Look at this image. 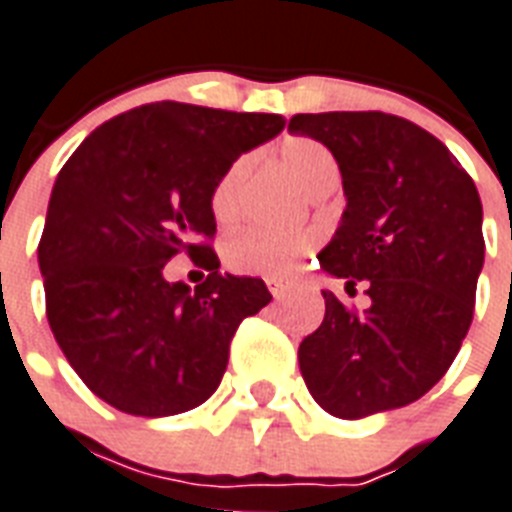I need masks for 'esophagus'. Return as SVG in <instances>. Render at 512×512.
Returning <instances> with one entry per match:
<instances>
[{
    "label": "esophagus",
    "instance_id": "1",
    "mask_svg": "<svg viewBox=\"0 0 512 512\" xmlns=\"http://www.w3.org/2000/svg\"><path fill=\"white\" fill-rule=\"evenodd\" d=\"M268 289H271L273 300H284L289 295V284H284L279 279H268Z\"/></svg>",
    "mask_w": 512,
    "mask_h": 512
}]
</instances>
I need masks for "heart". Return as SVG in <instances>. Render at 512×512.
<instances>
[{
  "instance_id": "b5f03b06",
  "label": "heart",
  "mask_w": 512,
  "mask_h": 512,
  "mask_svg": "<svg viewBox=\"0 0 512 512\" xmlns=\"http://www.w3.org/2000/svg\"><path fill=\"white\" fill-rule=\"evenodd\" d=\"M281 167L289 172L303 191H311L313 185L337 177V162L327 146L311 138H289L279 148ZM249 162H236L217 177L215 188L209 193V209L217 223H231L241 209V191L247 180ZM313 249L311 233H279L263 231V228H247L225 241L223 257L225 265L236 273L247 276H265V279H287Z\"/></svg>"
}]
</instances>
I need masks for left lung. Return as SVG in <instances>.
Here are the masks:
<instances>
[{
  "mask_svg": "<svg viewBox=\"0 0 512 512\" xmlns=\"http://www.w3.org/2000/svg\"><path fill=\"white\" fill-rule=\"evenodd\" d=\"M289 132L332 151L348 207L321 249L356 313L321 292L327 313L300 342V372L321 409L361 420L417 401L452 366L476 308L484 209L476 183L430 132L382 111L297 114Z\"/></svg>",
  "mask_w": 512,
  "mask_h": 512,
  "instance_id": "left-lung-1",
  "label": "left lung"
}]
</instances>
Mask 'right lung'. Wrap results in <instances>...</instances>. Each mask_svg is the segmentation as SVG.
Returning a JSON list of instances; mask_svg holds the SVG:
<instances>
[{"instance_id": "add662e5", "label": "right lung", "mask_w": 512, "mask_h": 512, "mask_svg": "<svg viewBox=\"0 0 512 512\" xmlns=\"http://www.w3.org/2000/svg\"><path fill=\"white\" fill-rule=\"evenodd\" d=\"M284 124L162 100L100 124L63 164L39 241L47 321L84 385L119 412L204 404L239 324L271 303L263 279L217 271L209 193ZM177 251L210 271L193 293L163 279Z\"/></svg>"}]
</instances>
